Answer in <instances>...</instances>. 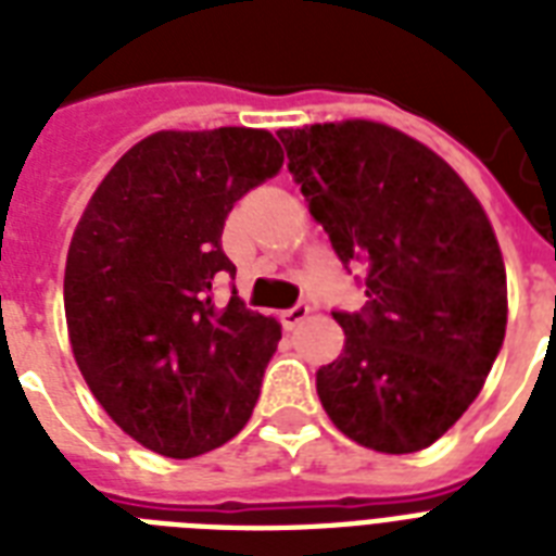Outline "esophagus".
Segmentation results:
<instances>
[{
	"label": "esophagus",
	"mask_w": 556,
	"mask_h": 556,
	"mask_svg": "<svg viewBox=\"0 0 556 556\" xmlns=\"http://www.w3.org/2000/svg\"><path fill=\"white\" fill-rule=\"evenodd\" d=\"M308 314H312V305L296 303V305H291V308H286V312H279V323H282V329L291 331V329H296V326H300V323H303Z\"/></svg>",
	"instance_id": "1"
}]
</instances>
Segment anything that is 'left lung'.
I'll list each match as a JSON object with an SVG mask.
<instances>
[{"label":"left lung","instance_id":"obj_1","mask_svg":"<svg viewBox=\"0 0 556 556\" xmlns=\"http://www.w3.org/2000/svg\"><path fill=\"white\" fill-rule=\"evenodd\" d=\"M288 173L366 305L317 369L340 432L378 453L430 447L476 401L508 323V279L482 204L447 161L371 121L279 129Z\"/></svg>","mask_w":556,"mask_h":556}]
</instances>
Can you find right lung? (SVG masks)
I'll list each match as a JSON object with an SVG mask.
<instances>
[{
    "instance_id": "add662e5",
    "label": "right lung",
    "mask_w": 556,
    "mask_h": 556,
    "mask_svg": "<svg viewBox=\"0 0 556 556\" xmlns=\"http://www.w3.org/2000/svg\"><path fill=\"white\" fill-rule=\"evenodd\" d=\"M265 129L155 132L94 190L65 262L74 361L109 418L147 450L192 458L242 430L260 397L279 323L244 308L222 277L227 213L277 176Z\"/></svg>"
}]
</instances>
